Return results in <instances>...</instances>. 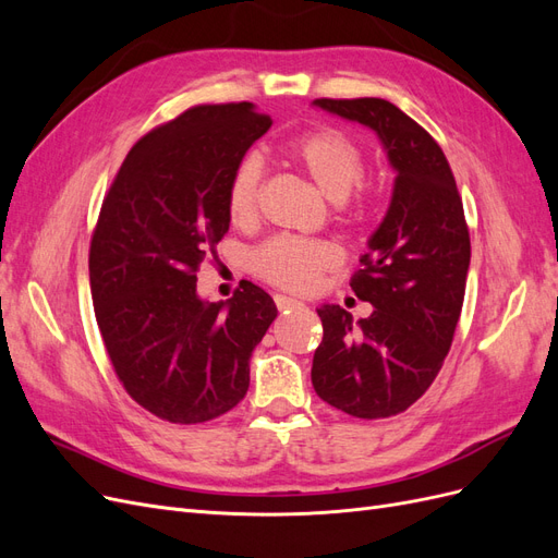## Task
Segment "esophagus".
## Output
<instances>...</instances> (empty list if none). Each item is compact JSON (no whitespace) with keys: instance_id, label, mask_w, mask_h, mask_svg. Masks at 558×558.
<instances>
[{"instance_id":"1","label":"esophagus","mask_w":558,"mask_h":558,"mask_svg":"<svg viewBox=\"0 0 558 558\" xmlns=\"http://www.w3.org/2000/svg\"><path fill=\"white\" fill-rule=\"evenodd\" d=\"M275 305L279 312H289V310L302 307V302L295 298H289V295H275Z\"/></svg>"}]
</instances>
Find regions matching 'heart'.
I'll list each match as a JSON object with an SVG mask.
<instances>
[{
	"mask_svg": "<svg viewBox=\"0 0 558 558\" xmlns=\"http://www.w3.org/2000/svg\"><path fill=\"white\" fill-rule=\"evenodd\" d=\"M286 158L328 199L337 202V221L356 228L365 221L367 205L356 185L365 174L363 148L332 128H318L286 144ZM263 165L244 158L228 181L226 207L232 226H251L258 218ZM340 265V248L326 240L272 238L251 256V267L263 281L291 293H312L320 277Z\"/></svg>",
	"mask_w": 558,
	"mask_h": 558,
	"instance_id": "heart-1",
	"label": "heart"
}]
</instances>
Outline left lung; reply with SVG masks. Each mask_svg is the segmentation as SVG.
<instances>
[{"label":"left lung","instance_id":"8db88e82","mask_svg":"<svg viewBox=\"0 0 558 558\" xmlns=\"http://www.w3.org/2000/svg\"><path fill=\"white\" fill-rule=\"evenodd\" d=\"M373 128L396 170L393 197L351 277L375 312L353 324L324 305L312 384L320 400L356 418L404 412L428 391L459 324L470 265V232L451 167L430 134L379 97L314 99Z\"/></svg>","mask_w":558,"mask_h":558}]
</instances>
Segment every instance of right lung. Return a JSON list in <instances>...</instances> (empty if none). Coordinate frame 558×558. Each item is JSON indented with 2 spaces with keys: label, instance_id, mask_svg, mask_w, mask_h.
Segmentation results:
<instances>
[{
  "label": "right lung",
  "instance_id": "obj_1",
  "mask_svg": "<svg viewBox=\"0 0 558 558\" xmlns=\"http://www.w3.org/2000/svg\"><path fill=\"white\" fill-rule=\"evenodd\" d=\"M272 118L248 102L197 105L130 148L90 240V293L118 381L170 424H205L248 391V359L277 318L240 281L228 302L197 298L199 265L230 228L228 181Z\"/></svg>",
  "mask_w": 558,
  "mask_h": 558
}]
</instances>
